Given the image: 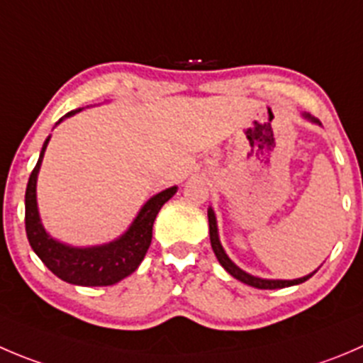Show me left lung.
Returning <instances> with one entry per match:
<instances>
[{"instance_id":"1","label":"left lung","mask_w":363,"mask_h":363,"mask_svg":"<svg viewBox=\"0 0 363 363\" xmlns=\"http://www.w3.org/2000/svg\"><path fill=\"white\" fill-rule=\"evenodd\" d=\"M303 117L307 118V121L314 122V124L321 125V122H319L318 118L311 117L308 113H303ZM207 218H209V238H211V246H213L214 255H216V259L220 260L221 266L227 269V273H230V275L234 277V279H238L239 282L246 284V286L257 287V289H284V287H291V286H298V284H303L305 280H308L315 273L314 271V273H311V275L301 277V279H294V280H267V279H259V277L250 275V273L242 271L239 266H235V264L230 260V257L225 253L223 246H221V242H220V238H218L216 216H214V211L211 209V207H209V211H207Z\"/></svg>"}]
</instances>
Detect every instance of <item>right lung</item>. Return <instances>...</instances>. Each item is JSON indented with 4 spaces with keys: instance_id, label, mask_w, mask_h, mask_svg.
<instances>
[{
    "instance_id": "obj_1",
    "label": "right lung",
    "mask_w": 363,
    "mask_h": 363,
    "mask_svg": "<svg viewBox=\"0 0 363 363\" xmlns=\"http://www.w3.org/2000/svg\"><path fill=\"white\" fill-rule=\"evenodd\" d=\"M77 111L81 110L69 111L65 117L60 118L58 124L63 118L72 117ZM49 138L51 136H48L44 145H42L40 156H38L37 164H35L26 186L24 223H26L28 241H30L31 248L37 253L38 259L63 282L84 287L113 286V284L121 282L122 279L135 273L136 267L140 266L147 250H149L150 241H152L154 220H156L163 203L168 202L177 193V186H172V188L164 189V191L157 193L152 199L147 200L140 209L138 216L131 223V227L115 241L99 246H86V248L65 245V242L56 241L45 232L37 207V177Z\"/></svg>"
}]
</instances>
